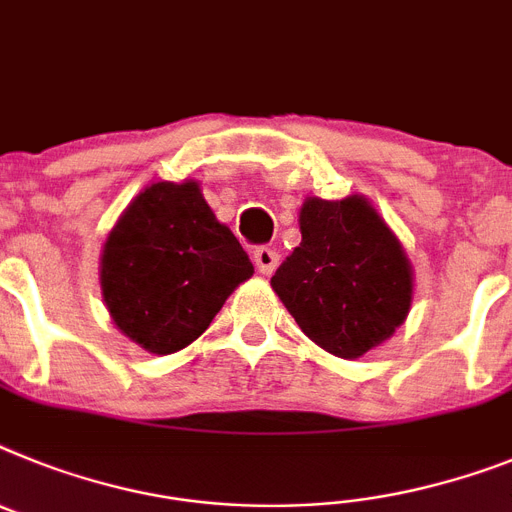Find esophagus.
I'll return each instance as SVG.
<instances>
[{"label":"esophagus","mask_w":512,"mask_h":512,"mask_svg":"<svg viewBox=\"0 0 512 512\" xmlns=\"http://www.w3.org/2000/svg\"><path fill=\"white\" fill-rule=\"evenodd\" d=\"M253 264H256V269H259L261 274L269 277V274L279 266V253L274 251V248H266V246L256 248V251H253Z\"/></svg>","instance_id":"obj_1"}]
</instances>
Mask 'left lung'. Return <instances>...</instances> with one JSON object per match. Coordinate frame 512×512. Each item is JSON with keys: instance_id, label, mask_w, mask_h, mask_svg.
I'll list each match as a JSON object with an SVG mask.
<instances>
[{"instance_id": "left-lung-1", "label": "left lung", "mask_w": 512, "mask_h": 512, "mask_svg": "<svg viewBox=\"0 0 512 512\" xmlns=\"http://www.w3.org/2000/svg\"><path fill=\"white\" fill-rule=\"evenodd\" d=\"M300 233V246L274 272L272 290L310 342L357 360L409 316L412 264L365 196H308Z\"/></svg>"}]
</instances>
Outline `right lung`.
Returning <instances> with one entry per match:
<instances>
[{
    "label": "right lung",
    "instance_id": "right-lung-1",
    "mask_svg": "<svg viewBox=\"0 0 512 512\" xmlns=\"http://www.w3.org/2000/svg\"><path fill=\"white\" fill-rule=\"evenodd\" d=\"M253 264L217 222L196 181H157L108 233L100 290L113 323L152 355H173L207 331Z\"/></svg>",
    "mask_w": 512,
    "mask_h": 512
}]
</instances>
